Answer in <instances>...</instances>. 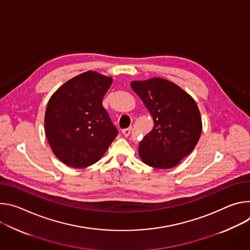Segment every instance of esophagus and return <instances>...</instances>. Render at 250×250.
Here are the masks:
<instances>
[{
  "mask_svg": "<svg viewBox=\"0 0 250 250\" xmlns=\"http://www.w3.org/2000/svg\"><path fill=\"white\" fill-rule=\"evenodd\" d=\"M131 131H132V128L131 127H129V128H126V129H123L122 130V134L125 136V137H128L129 135H130V133H131Z\"/></svg>",
  "mask_w": 250,
  "mask_h": 250,
  "instance_id": "34e87169",
  "label": "esophagus"
}]
</instances>
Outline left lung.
<instances>
[{"instance_id": "obj_1", "label": "left lung", "mask_w": 250, "mask_h": 250, "mask_svg": "<svg viewBox=\"0 0 250 250\" xmlns=\"http://www.w3.org/2000/svg\"><path fill=\"white\" fill-rule=\"evenodd\" d=\"M154 120L139 145L141 160L156 169L177 166L195 149L202 134L200 110L193 98L172 81L154 77L132 81Z\"/></svg>"}]
</instances>
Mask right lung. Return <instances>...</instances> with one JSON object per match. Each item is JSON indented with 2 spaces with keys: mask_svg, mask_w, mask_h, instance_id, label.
Segmentation results:
<instances>
[{
  "mask_svg": "<svg viewBox=\"0 0 250 250\" xmlns=\"http://www.w3.org/2000/svg\"><path fill=\"white\" fill-rule=\"evenodd\" d=\"M111 83L112 77L89 70L66 81L49 98L45 135L53 154L69 167L95 164L118 134L102 106Z\"/></svg>",
  "mask_w": 250,
  "mask_h": 250,
  "instance_id": "add662e5",
  "label": "right lung"
}]
</instances>
